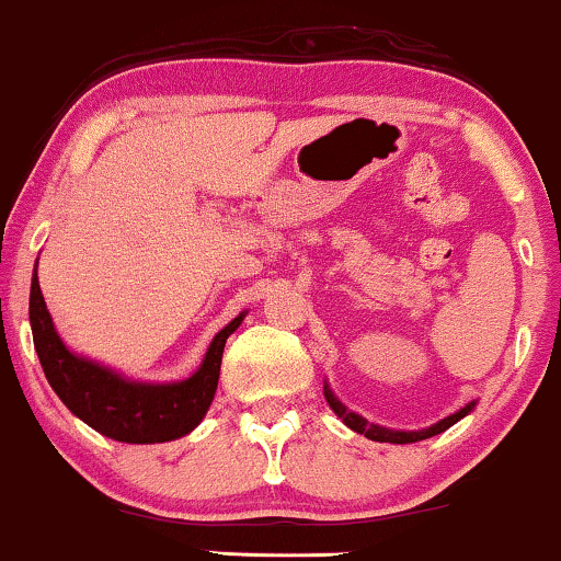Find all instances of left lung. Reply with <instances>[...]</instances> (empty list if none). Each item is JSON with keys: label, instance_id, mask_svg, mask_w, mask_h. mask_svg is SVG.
<instances>
[{"label": "left lung", "instance_id": "obj_1", "mask_svg": "<svg viewBox=\"0 0 561 561\" xmlns=\"http://www.w3.org/2000/svg\"><path fill=\"white\" fill-rule=\"evenodd\" d=\"M324 398H327L329 409H332V411L336 413V416L342 419V424H344V426H350L352 432L365 434L367 439H373V442H390V444H413V442H424V439H428V436H436V434L447 432L449 426H455L459 419H465L467 413H472V411H474V405H478V401H470V403H465L462 409H459V411L449 413L447 419L436 421V424H432V426H426V428H416V432H401V428H388V426H380V424H370V421L359 416V413L350 411L347 405H344V403L340 401V398L334 396V390L329 388V382H324Z\"/></svg>", "mask_w": 561, "mask_h": 561}]
</instances>
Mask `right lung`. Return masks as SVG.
<instances>
[{"instance_id":"obj_1","label":"right lung","mask_w":561,"mask_h":561,"mask_svg":"<svg viewBox=\"0 0 561 561\" xmlns=\"http://www.w3.org/2000/svg\"><path fill=\"white\" fill-rule=\"evenodd\" d=\"M244 317L248 311L234 317L214 336L202 365L186 380L145 382L125 378L112 367L68 347L45 306L37 263L30 283V327L50 388L83 424L114 442L127 444L173 442L202 424L217 393L221 352Z\"/></svg>"}]
</instances>
